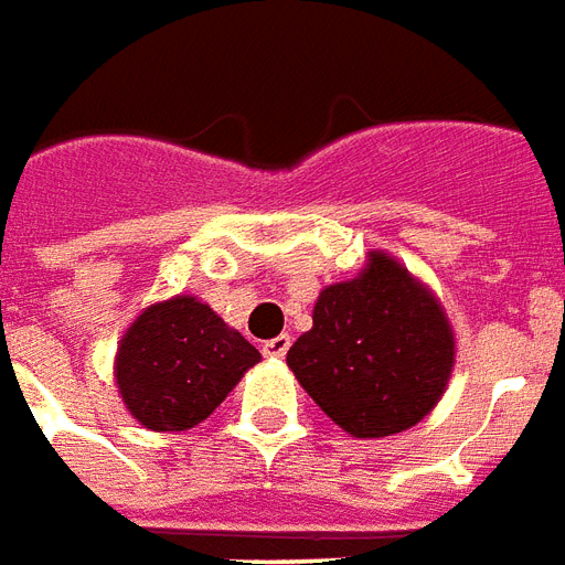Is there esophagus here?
Returning <instances> with one entry per match:
<instances>
[{
    "label": "esophagus",
    "instance_id": "34e87169",
    "mask_svg": "<svg viewBox=\"0 0 565 565\" xmlns=\"http://www.w3.org/2000/svg\"><path fill=\"white\" fill-rule=\"evenodd\" d=\"M287 350H290V335H278L271 338V341H263V356L284 359L287 356Z\"/></svg>",
    "mask_w": 565,
    "mask_h": 565
}]
</instances>
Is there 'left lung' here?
<instances>
[{
	"label": "left lung",
	"instance_id": "left-lung-1",
	"mask_svg": "<svg viewBox=\"0 0 565 565\" xmlns=\"http://www.w3.org/2000/svg\"><path fill=\"white\" fill-rule=\"evenodd\" d=\"M452 362L443 308L386 254H371L353 281L326 287L311 332L287 350L305 392L353 437H388L425 419Z\"/></svg>",
	"mask_w": 565,
	"mask_h": 565
}]
</instances>
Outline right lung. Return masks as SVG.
<instances>
[{"instance_id": "add662e5", "label": "right lung", "mask_w": 565, "mask_h": 565, "mask_svg": "<svg viewBox=\"0 0 565 565\" xmlns=\"http://www.w3.org/2000/svg\"><path fill=\"white\" fill-rule=\"evenodd\" d=\"M260 353L194 296L146 308L122 338L116 383L137 422L185 431L203 422Z\"/></svg>"}]
</instances>
